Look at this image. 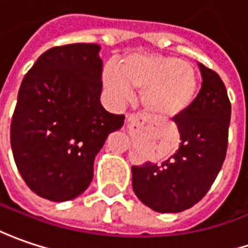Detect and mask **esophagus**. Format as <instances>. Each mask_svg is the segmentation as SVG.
<instances>
[{
  "label": "esophagus",
  "instance_id": "esophagus-1",
  "mask_svg": "<svg viewBox=\"0 0 248 248\" xmlns=\"http://www.w3.org/2000/svg\"><path fill=\"white\" fill-rule=\"evenodd\" d=\"M145 124H147V119H145L144 116H141V115H132L127 119V127L130 130H133V132L141 129L143 126H145Z\"/></svg>",
  "mask_w": 248,
  "mask_h": 248
}]
</instances>
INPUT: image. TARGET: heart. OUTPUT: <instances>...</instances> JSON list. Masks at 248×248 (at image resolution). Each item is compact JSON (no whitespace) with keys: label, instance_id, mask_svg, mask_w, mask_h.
Segmentation results:
<instances>
[{"label":"heart","instance_id":"obj_1","mask_svg":"<svg viewBox=\"0 0 248 248\" xmlns=\"http://www.w3.org/2000/svg\"><path fill=\"white\" fill-rule=\"evenodd\" d=\"M103 84L116 105L130 100L133 90L141 92L144 108L156 118H175L186 112L199 92L194 66L175 57L132 54L121 61V69L107 63Z\"/></svg>","mask_w":248,"mask_h":248}]
</instances>
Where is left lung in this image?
Instances as JSON below:
<instances>
[{"label": "left lung", "instance_id": "8db88e82", "mask_svg": "<svg viewBox=\"0 0 248 248\" xmlns=\"http://www.w3.org/2000/svg\"><path fill=\"white\" fill-rule=\"evenodd\" d=\"M201 90L186 112L175 116L179 150L167 161L132 167L137 199L156 212H182L202 199L217 179L228 148L231 101L217 72L199 63Z\"/></svg>", "mask_w": 248, "mask_h": 248}]
</instances>
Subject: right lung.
<instances>
[{
    "mask_svg": "<svg viewBox=\"0 0 248 248\" xmlns=\"http://www.w3.org/2000/svg\"><path fill=\"white\" fill-rule=\"evenodd\" d=\"M97 44H68L41 54L17 93L11 147L20 176L49 201H68L89 187L94 158L124 115L100 101L103 60Z\"/></svg>",
    "mask_w": 248,
    "mask_h": 248,
    "instance_id": "add662e5",
    "label": "right lung"
}]
</instances>
